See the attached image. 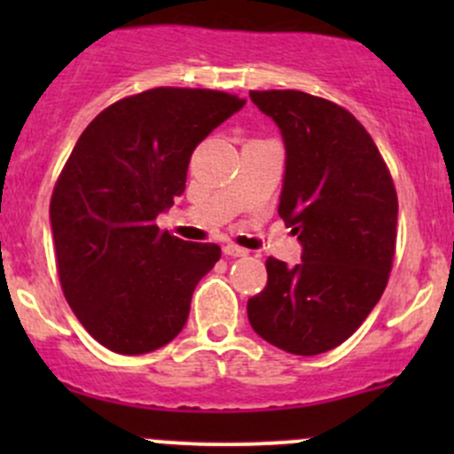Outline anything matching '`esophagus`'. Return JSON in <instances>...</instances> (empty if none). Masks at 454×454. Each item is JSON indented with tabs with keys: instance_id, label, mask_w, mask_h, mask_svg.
Instances as JSON below:
<instances>
[{
	"instance_id": "obj_1",
	"label": "esophagus",
	"mask_w": 454,
	"mask_h": 454,
	"mask_svg": "<svg viewBox=\"0 0 454 454\" xmlns=\"http://www.w3.org/2000/svg\"><path fill=\"white\" fill-rule=\"evenodd\" d=\"M223 254L226 256H246L248 254V250L241 248V246H235V244H226L223 246Z\"/></svg>"
}]
</instances>
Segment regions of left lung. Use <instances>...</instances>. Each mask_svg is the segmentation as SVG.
<instances>
[{
	"label": "left lung",
	"instance_id": "8db88e82",
	"mask_svg": "<svg viewBox=\"0 0 454 454\" xmlns=\"http://www.w3.org/2000/svg\"><path fill=\"white\" fill-rule=\"evenodd\" d=\"M286 140L278 215L303 244L287 268L268 256V283L248 301V320L287 354L342 345L382 296L397 239V193L369 131L351 112L299 90H253Z\"/></svg>",
	"mask_w": 454,
	"mask_h": 454
}]
</instances>
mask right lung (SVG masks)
Returning <instances> with one entry per match:
<instances>
[{
  "label": "right lung",
  "instance_id": "obj_1",
  "mask_svg": "<svg viewBox=\"0 0 454 454\" xmlns=\"http://www.w3.org/2000/svg\"><path fill=\"white\" fill-rule=\"evenodd\" d=\"M246 100L219 90L153 87L98 114L50 200L61 290L91 338L149 354L184 327L191 296L222 250L160 231L184 193L191 155Z\"/></svg>",
  "mask_w": 454,
  "mask_h": 454
}]
</instances>
